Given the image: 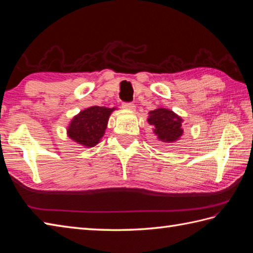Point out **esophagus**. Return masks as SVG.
I'll return each mask as SVG.
<instances>
[{
    "label": "esophagus",
    "instance_id": "esophagus-1",
    "mask_svg": "<svg viewBox=\"0 0 253 253\" xmlns=\"http://www.w3.org/2000/svg\"><path fill=\"white\" fill-rule=\"evenodd\" d=\"M122 106L124 107V109L129 110V111H133V110L136 109V105L133 104V103H131V102H123Z\"/></svg>",
    "mask_w": 253,
    "mask_h": 253
}]
</instances>
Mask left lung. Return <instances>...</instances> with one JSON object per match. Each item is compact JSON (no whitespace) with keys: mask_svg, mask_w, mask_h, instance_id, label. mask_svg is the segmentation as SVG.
Segmentation results:
<instances>
[{"mask_svg":"<svg viewBox=\"0 0 253 253\" xmlns=\"http://www.w3.org/2000/svg\"><path fill=\"white\" fill-rule=\"evenodd\" d=\"M148 122L153 126V131L160 141L173 142L178 140L182 135V120L173 111L168 109H157L149 113Z\"/></svg>","mask_w":253,"mask_h":253,"instance_id":"1","label":"left lung"}]
</instances>
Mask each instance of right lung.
<instances>
[{
    "label": "right lung",
    "instance_id": "1",
    "mask_svg": "<svg viewBox=\"0 0 253 253\" xmlns=\"http://www.w3.org/2000/svg\"><path fill=\"white\" fill-rule=\"evenodd\" d=\"M113 111L105 106H91L82 111L69 124L68 137L84 147H94L103 137Z\"/></svg>",
    "mask_w": 253,
    "mask_h": 253
}]
</instances>
